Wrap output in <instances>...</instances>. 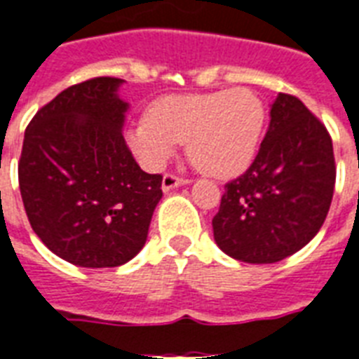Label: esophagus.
Here are the masks:
<instances>
[{
    "instance_id": "obj_1",
    "label": "esophagus",
    "mask_w": 359,
    "mask_h": 359,
    "mask_svg": "<svg viewBox=\"0 0 359 359\" xmlns=\"http://www.w3.org/2000/svg\"><path fill=\"white\" fill-rule=\"evenodd\" d=\"M188 182H190L188 179H179V177L168 173V175H163V179H162V190L169 191V190H173V188H179V186L188 184Z\"/></svg>"
}]
</instances>
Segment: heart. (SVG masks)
Returning a JSON list of instances; mask_svg holds the SVG:
<instances>
[{
	"label": "heart",
	"mask_w": 359,
	"mask_h": 359,
	"mask_svg": "<svg viewBox=\"0 0 359 359\" xmlns=\"http://www.w3.org/2000/svg\"><path fill=\"white\" fill-rule=\"evenodd\" d=\"M266 124V109L245 87L180 95L158 100L149 115L126 132V143L147 169H160L186 143L199 171L235 179L255 160Z\"/></svg>",
	"instance_id": "obj_1"
}]
</instances>
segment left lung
<instances>
[{
	"label": "left lung",
	"mask_w": 359,
	"mask_h": 359,
	"mask_svg": "<svg viewBox=\"0 0 359 359\" xmlns=\"http://www.w3.org/2000/svg\"><path fill=\"white\" fill-rule=\"evenodd\" d=\"M335 186L334 145L296 97L279 93L250 169L225 184L214 240L242 262L283 261L309 244L328 216Z\"/></svg>",
	"instance_id": "obj_1"
}]
</instances>
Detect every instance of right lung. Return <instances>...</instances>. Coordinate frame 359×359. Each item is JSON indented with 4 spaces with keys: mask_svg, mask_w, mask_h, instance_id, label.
Wrapping results in <instances>:
<instances>
[{
    "mask_svg": "<svg viewBox=\"0 0 359 359\" xmlns=\"http://www.w3.org/2000/svg\"><path fill=\"white\" fill-rule=\"evenodd\" d=\"M119 78L59 93L25 128L20 194L42 244L70 264L121 266L145 245L162 175H149L124 143L128 102Z\"/></svg>",
    "mask_w": 359,
    "mask_h": 359,
    "instance_id": "right-lung-1",
    "label": "right lung"
}]
</instances>
